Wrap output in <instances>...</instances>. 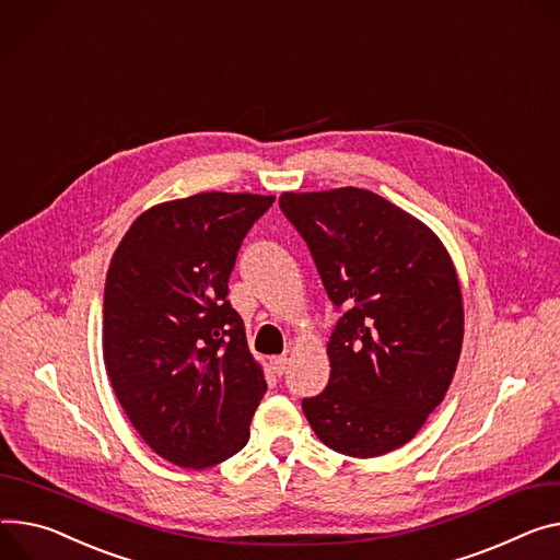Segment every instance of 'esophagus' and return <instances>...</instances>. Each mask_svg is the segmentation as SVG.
I'll list each match as a JSON object with an SVG mask.
<instances>
[{
  "instance_id": "obj_1",
  "label": "esophagus",
  "mask_w": 560,
  "mask_h": 560,
  "mask_svg": "<svg viewBox=\"0 0 560 560\" xmlns=\"http://www.w3.org/2000/svg\"><path fill=\"white\" fill-rule=\"evenodd\" d=\"M287 363H289L287 357H273V359H271V370H273L278 376H282L284 370H287Z\"/></svg>"
}]
</instances>
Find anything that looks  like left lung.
Listing matches in <instances>:
<instances>
[{
  "label": "left lung",
  "instance_id": "obj_1",
  "mask_svg": "<svg viewBox=\"0 0 560 560\" xmlns=\"http://www.w3.org/2000/svg\"><path fill=\"white\" fill-rule=\"evenodd\" d=\"M327 295L348 312L327 342L329 383L303 401L336 453L378 457L408 444L455 376L464 307L455 265L421 220L365 188L282 192Z\"/></svg>",
  "mask_w": 560,
  "mask_h": 560
}]
</instances>
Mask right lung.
<instances>
[{
    "label": "right lung",
    "mask_w": 560,
    "mask_h": 560,
    "mask_svg": "<svg viewBox=\"0 0 560 560\" xmlns=\"http://www.w3.org/2000/svg\"><path fill=\"white\" fill-rule=\"evenodd\" d=\"M273 195L199 192L156 203L112 255L103 357L112 388L143 442L182 468H208L248 442L267 393L229 278Z\"/></svg>",
    "instance_id": "add662e5"
}]
</instances>
